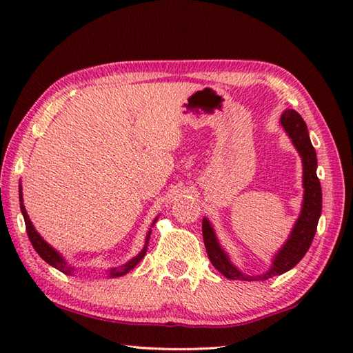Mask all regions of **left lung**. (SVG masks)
<instances>
[{"label":"left lung","mask_w":353,"mask_h":353,"mask_svg":"<svg viewBox=\"0 0 353 353\" xmlns=\"http://www.w3.org/2000/svg\"><path fill=\"white\" fill-rule=\"evenodd\" d=\"M281 123L283 129L287 130L292 144L297 148V152L302 156L303 162V206L299 220L292 229L288 241L276 254L272 268L267 273L261 276H247L243 274L230 264L228 254L223 252L219 241H216L211 224L205 219L201 223L203 229V241L208 252L209 261L219 272L234 281H265L273 276H279L285 272H288L292 267H296L301 259L308 252L310 245L316 235L319 219L321 214V186L317 177V156L314 150L308 129L303 118L297 114L296 110L288 109L285 110L281 117Z\"/></svg>","instance_id":"obj_1"}]
</instances>
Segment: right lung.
<instances>
[{
  "instance_id": "add662e5",
  "label": "right lung",
  "mask_w": 353,
  "mask_h": 353,
  "mask_svg": "<svg viewBox=\"0 0 353 353\" xmlns=\"http://www.w3.org/2000/svg\"><path fill=\"white\" fill-rule=\"evenodd\" d=\"M19 201H21V212H22V215H24L26 230H27L28 239H30V243H32V245L34 247V250L37 252V254H39V256H41L45 262H47V264H50V265H52L54 268H57L59 272H62V273H65V274H71V273L74 272V268L70 267V265H66V262L62 259L61 254H59L54 249H52V247H50L47 243H45L43 239H42V236L34 230L33 224H32V221H30L28 215H27V212H26V208H24V205H22V194H21V191H19ZM148 238H150V232H148V235H147V241H148ZM145 252H147V244H145V247H144V250H142L137 258H133L132 261L127 262L125 265L115 267V268L109 270V276H110V277H118V276H123V274H125V273H129L130 270L137 267L138 262H139L142 258H144Z\"/></svg>"
}]
</instances>
